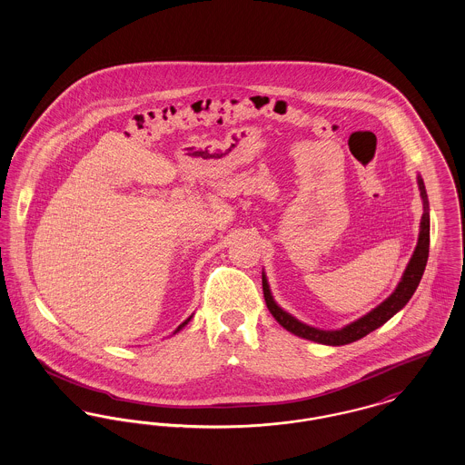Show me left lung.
<instances>
[{
    "label": "left lung",
    "mask_w": 465,
    "mask_h": 465,
    "mask_svg": "<svg viewBox=\"0 0 465 465\" xmlns=\"http://www.w3.org/2000/svg\"><path fill=\"white\" fill-rule=\"evenodd\" d=\"M419 188H420L421 200H423V214H421L420 222V237H419V243L417 249L410 260V263L404 270V275L399 282L398 289L375 310H371L368 315L361 317L359 321H355L352 324L345 326L343 330L338 331H321L315 328H310L307 324L296 321L294 317H291L288 312L281 309L268 289V282L266 277L263 275V294H265L266 307L270 310V313L275 317V321L286 328L288 331L307 338L312 341H319L324 345H347L352 343L355 340H361L362 336L375 331L376 328H380L381 324H385L396 312L402 309L410 298L413 296V292L419 288L420 284L421 275L423 270L427 265V258H429V237H430V222H429V200H427V193H425V186L423 181L419 177Z\"/></svg>",
    "instance_id": "8db88e82"
}]
</instances>
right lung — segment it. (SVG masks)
<instances>
[{
    "instance_id": "right-lung-1",
    "label": "right lung",
    "mask_w": 465,
    "mask_h": 465,
    "mask_svg": "<svg viewBox=\"0 0 465 465\" xmlns=\"http://www.w3.org/2000/svg\"><path fill=\"white\" fill-rule=\"evenodd\" d=\"M190 319H192V317H188V319H186V321H184V322H183V324H179V326H177V328H176V331H174V332L179 331V330H183V328H184V326H186V324H188V322H190Z\"/></svg>"
}]
</instances>
